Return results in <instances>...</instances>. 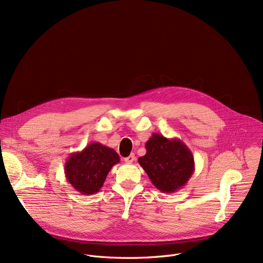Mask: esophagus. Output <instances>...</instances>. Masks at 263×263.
Here are the masks:
<instances>
[{
	"instance_id": "esophagus-1",
	"label": "esophagus",
	"mask_w": 263,
	"mask_h": 263,
	"mask_svg": "<svg viewBox=\"0 0 263 263\" xmlns=\"http://www.w3.org/2000/svg\"><path fill=\"white\" fill-rule=\"evenodd\" d=\"M124 160H125L126 163H129V164H130V163H132V162L135 160V155H134V154H131L130 156L124 158Z\"/></svg>"
}]
</instances>
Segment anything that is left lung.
<instances>
[{"label": "left lung", "instance_id": "obj_1", "mask_svg": "<svg viewBox=\"0 0 263 263\" xmlns=\"http://www.w3.org/2000/svg\"><path fill=\"white\" fill-rule=\"evenodd\" d=\"M145 155L138 158V163L161 193H176L193 176L194 155L182 140L153 133L145 142Z\"/></svg>", "mask_w": 263, "mask_h": 263}]
</instances>
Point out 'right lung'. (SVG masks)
I'll use <instances>...</instances> for the list:
<instances>
[{
	"instance_id": "obj_1",
	"label": "right lung",
	"mask_w": 263,
	"mask_h": 263,
	"mask_svg": "<svg viewBox=\"0 0 263 263\" xmlns=\"http://www.w3.org/2000/svg\"><path fill=\"white\" fill-rule=\"evenodd\" d=\"M120 156L114 148L100 142H91L81 152L69 155L64 165L67 182L74 191L86 196L97 194Z\"/></svg>"
}]
</instances>
